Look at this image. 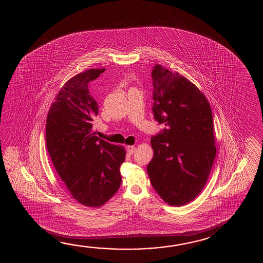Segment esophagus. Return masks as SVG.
<instances>
[{"mask_svg":"<svg viewBox=\"0 0 263 263\" xmlns=\"http://www.w3.org/2000/svg\"><path fill=\"white\" fill-rule=\"evenodd\" d=\"M126 148H127V152H128L129 155L134 154V151H135L134 145H126Z\"/></svg>","mask_w":263,"mask_h":263,"instance_id":"1","label":"esophagus"}]
</instances>
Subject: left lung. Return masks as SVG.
Instances as JSON below:
<instances>
[{"label":"left lung","instance_id":"1","mask_svg":"<svg viewBox=\"0 0 263 263\" xmlns=\"http://www.w3.org/2000/svg\"><path fill=\"white\" fill-rule=\"evenodd\" d=\"M154 118L166 129L151 137V184L170 206L195 200L206 185L216 155L212 108L199 88L179 72L155 65Z\"/></svg>","mask_w":263,"mask_h":263}]
</instances>
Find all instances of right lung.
<instances>
[{"label": "right lung", "instance_id": "right-lung-1", "mask_svg": "<svg viewBox=\"0 0 263 263\" xmlns=\"http://www.w3.org/2000/svg\"><path fill=\"white\" fill-rule=\"evenodd\" d=\"M105 68H91L69 79L52 102L46 122V145L56 172L74 199L90 208L104 205L121 184L126 151L94 135L99 107L88 84Z\"/></svg>", "mask_w": 263, "mask_h": 263}]
</instances>
